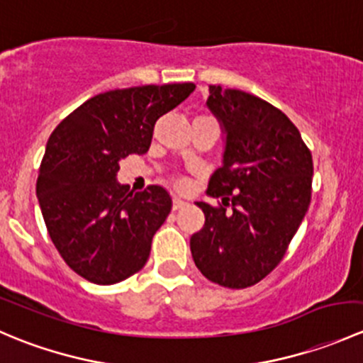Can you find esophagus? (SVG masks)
I'll return each instance as SVG.
<instances>
[{"instance_id": "esophagus-1", "label": "esophagus", "mask_w": 363, "mask_h": 363, "mask_svg": "<svg viewBox=\"0 0 363 363\" xmlns=\"http://www.w3.org/2000/svg\"><path fill=\"white\" fill-rule=\"evenodd\" d=\"M186 203L184 200H181V199H177V196H175L174 199V202H172V207H174V211H179V208H182V207H186Z\"/></svg>"}]
</instances>
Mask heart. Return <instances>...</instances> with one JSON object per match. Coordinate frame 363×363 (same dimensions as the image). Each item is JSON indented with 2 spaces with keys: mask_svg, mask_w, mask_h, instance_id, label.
Segmentation results:
<instances>
[{
  "mask_svg": "<svg viewBox=\"0 0 363 363\" xmlns=\"http://www.w3.org/2000/svg\"><path fill=\"white\" fill-rule=\"evenodd\" d=\"M179 186H184V181H177Z\"/></svg>",
  "mask_w": 363,
  "mask_h": 363,
  "instance_id": "obj_1",
  "label": "heart"
}]
</instances>
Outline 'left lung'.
Instances as JSON below:
<instances>
[{
    "instance_id": "obj_1",
    "label": "left lung",
    "mask_w": 363,
    "mask_h": 363,
    "mask_svg": "<svg viewBox=\"0 0 363 363\" xmlns=\"http://www.w3.org/2000/svg\"><path fill=\"white\" fill-rule=\"evenodd\" d=\"M208 111L225 133L223 164L196 202L205 225L189 240L193 259L208 281L247 288L272 272L311 202L313 156L279 108L255 94L208 86Z\"/></svg>"
}]
</instances>
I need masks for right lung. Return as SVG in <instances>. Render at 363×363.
Masks as SVG:
<instances>
[{
  "instance_id": "obj_1",
  "label": "right lung",
  "mask_w": 363,
  "mask_h": 363,
  "mask_svg": "<svg viewBox=\"0 0 363 363\" xmlns=\"http://www.w3.org/2000/svg\"><path fill=\"white\" fill-rule=\"evenodd\" d=\"M193 89L184 82L96 94L50 135L36 199L54 246L84 279L116 284L147 262L172 199L161 186L133 193L119 184V163L147 152L156 121Z\"/></svg>"
}]
</instances>
